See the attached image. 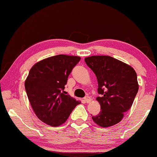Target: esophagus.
<instances>
[{
	"mask_svg": "<svg viewBox=\"0 0 157 157\" xmlns=\"http://www.w3.org/2000/svg\"><path fill=\"white\" fill-rule=\"evenodd\" d=\"M84 101H85L86 102V103H90V102H91L92 99H91V98H90V96H86L85 98H84Z\"/></svg>",
	"mask_w": 157,
	"mask_h": 157,
	"instance_id": "obj_1",
	"label": "esophagus"
}]
</instances>
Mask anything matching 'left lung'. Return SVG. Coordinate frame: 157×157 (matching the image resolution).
Masks as SVG:
<instances>
[{"instance_id":"1","label":"left lung","mask_w":157,"mask_h":157,"mask_svg":"<svg viewBox=\"0 0 157 157\" xmlns=\"http://www.w3.org/2000/svg\"><path fill=\"white\" fill-rule=\"evenodd\" d=\"M98 80L97 97L101 109L92 116L93 121L104 128L117 124L132 105L138 83L132 67L108 56H92L84 59Z\"/></svg>"}]
</instances>
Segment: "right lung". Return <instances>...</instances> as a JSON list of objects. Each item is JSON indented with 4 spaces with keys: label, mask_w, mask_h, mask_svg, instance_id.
Returning a JSON list of instances; mask_svg holds the SVG:
<instances>
[{
    "label": "right lung",
    "mask_w": 157,
    "mask_h": 157,
    "mask_svg": "<svg viewBox=\"0 0 157 157\" xmlns=\"http://www.w3.org/2000/svg\"><path fill=\"white\" fill-rule=\"evenodd\" d=\"M80 60V56L62 54L39 61L31 68L25 81L26 93L36 116L46 124L61 126L80 104L63 91Z\"/></svg>",
    "instance_id": "right-lung-1"
}]
</instances>
